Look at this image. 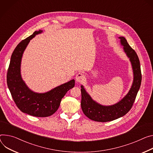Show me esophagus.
I'll return each instance as SVG.
<instances>
[{
  "mask_svg": "<svg viewBox=\"0 0 153 153\" xmlns=\"http://www.w3.org/2000/svg\"><path fill=\"white\" fill-rule=\"evenodd\" d=\"M85 76L81 73H78L76 76V82H82L85 80Z\"/></svg>",
  "mask_w": 153,
  "mask_h": 153,
  "instance_id": "obj_1",
  "label": "esophagus"
}]
</instances>
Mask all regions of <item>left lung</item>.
<instances>
[{
    "mask_svg": "<svg viewBox=\"0 0 153 153\" xmlns=\"http://www.w3.org/2000/svg\"><path fill=\"white\" fill-rule=\"evenodd\" d=\"M124 51L131 62L134 80L128 93L118 103L104 106L96 102L81 85V107L83 112L88 118L98 122H107L118 119L126 115L132 107L142 82V73L140 61L135 51L129 46L124 37H119Z\"/></svg>",
    "mask_w": 153,
    "mask_h": 153,
    "instance_id": "obj_1",
    "label": "left lung"
}]
</instances>
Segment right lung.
I'll return each mask as SVG.
<instances>
[{
    "instance_id": "1",
    "label": "right lung",
    "mask_w": 153,
    "mask_h": 153,
    "mask_svg": "<svg viewBox=\"0 0 153 153\" xmlns=\"http://www.w3.org/2000/svg\"><path fill=\"white\" fill-rule=\"evenodd\" d=\"M43 31H35L18 45L14 50L7 71V85L12 98L21 112L36 117H47L58 110L62 99L67 91L75 85L74 79L45 93H38L30 90L21 75L22 54L30 39Z\"/></svg>"
}]
</instances>
